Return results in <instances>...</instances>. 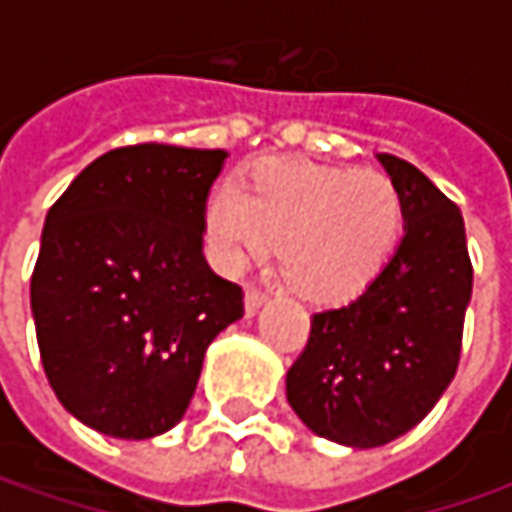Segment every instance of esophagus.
Here are the masks:
<instances>
[{
	"label": "esophagus",
	"mask_w": 512,
	"mask_h": 512,
	"mask_svg": "<svg viewBox=\"0 0 512 512\" xmlns=\"http://www.w3.org/2000/svg\"><path fill=\"white\" fill-rule=\"evenodd\" d=\"M267 299H270V296H267L265 290H256V287H250V290L245 293V313H247V316H256V313H259V307L267 305Z\"/></svg>",
	"instance_id": "1"
}]
</instances>
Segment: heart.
<instances>
[{
  "label": "heart",
  "instance_id": "obj_1",
  "mask_svg": "<svg viewBox=\"0 0 512 512\" xmlns=\"http://www.w3.org/2000/svg\"><path fill=\"white\" fill-rule=\"evenodd\" d=\"M404 205L382 170L267 159L245 187L222 185L205 205L213 262L239 273L279 239L285 279L307 299L342 302L367 287L399 242Z\"/></svg>",
  "mask_w": 512,
  "mask_h": 512
}]
</instances>
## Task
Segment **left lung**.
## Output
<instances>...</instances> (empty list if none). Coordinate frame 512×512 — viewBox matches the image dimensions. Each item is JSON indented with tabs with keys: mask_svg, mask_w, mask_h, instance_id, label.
I'll list each match as a JSON object with an SVG mask.
<instances>
[{
	"mask_svg": "<svg viewBox=\"0 0 512 512\" xmlns=\"http://www.w3.org/2000/svg\"><path fill=\"white\" fill-rule=\"evenodd\" d=\"M376 159L402 193V242L356 299L313 313L287 370V402L307 430L353 450L399 439L436 407L459 367L473 293L459 207L410 162Z\"/></svg>",
	"mask_w": 512,
	"mask_h": 512,
	"instance_id": "left-lung-1",
	"label": "left lung"
}]
</instances>
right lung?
Returning a JSON list of instances; mask_svg holds the SVG:
<instances>
[{
  "label": "right lung",
  "mask_w": 512,
  "mask_h": 512,
  "mask_svg": "<svg viewBox=\"0 0 512 512\" xmlns=\"http://www.w3.org/2000/svg\"><path fill=\"white\" fill-rule=\"evenodd\" d=\"M225 150L133 145L90 162L48 210L30 279L56 399L113 439L182 422L210 342L245 316L202 253Z\"/></svg>",
  "instance_id": "add662e5"
}]
</instances>
